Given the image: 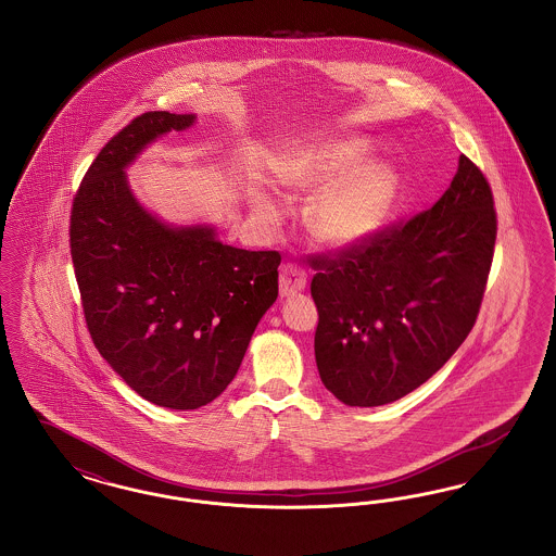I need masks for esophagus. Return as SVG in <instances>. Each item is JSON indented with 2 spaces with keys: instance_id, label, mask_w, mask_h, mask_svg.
<instances>
[{
  "instance_id": "34e87169",
  "label": "esophagus",
  "mask_w": 556,
  "mask_h": 556,
  "mask_svg": "<svg viewBox=\"0 0 556 556\" xmlns=\"http://www.w3.org/2000/svg\"><path fill=\"white\" fill-rule=\"evenodd\" d=\"M307 287V271L299 264H285L280 269V294L294 296Z\"/></svg>"
}]
</instances>
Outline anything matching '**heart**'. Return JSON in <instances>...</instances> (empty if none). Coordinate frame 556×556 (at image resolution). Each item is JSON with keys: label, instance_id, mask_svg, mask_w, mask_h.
<instances>
[{"label": "heart", "instance_id": "heart-1", "mask_svg": "<svg viewBox=\"0 0 556 556\" xmlns=\"http://www.w3.org/2000/svg\"><path fill=\"white\" fill-rule=\"evenodd\" d=\"M369 150L363 138L326 140L296 152L280 175L290 195H315L330 187L311 206L308 228L331 248L361 243L393 202L397 175L386 163H365ZM253 206L264 220H280L282 210L268 195H257Z\"/></svg>", "mask_w": 556, "mask_h": 556}]
</instances>
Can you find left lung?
<instances>
[{
  "mask_svg": "<svg viewBox=\"0 0 556 556\" xmlns=\"http://www.w3.org/2000/svg\"><path fill=\"white\" fill-rule=\"evenodd\" d=\"M496 239L493 191L468 156L432 207L342 249L311 255L319 377L346 406L404 397L472 331Z\"/></svg>",
  "mask_w": 556,
  "mask_h": 556,
  "instance_id": "1",
  "label": "left lung"
}]
</instances>
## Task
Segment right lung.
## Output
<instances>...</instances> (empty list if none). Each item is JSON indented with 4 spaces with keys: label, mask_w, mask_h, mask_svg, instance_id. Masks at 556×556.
<instances>
[{
    "label": "right lung",
    "mask_w": 556,
    "mask_h": 556,
    "mask_svg": "<svg viewBox=\"0 0 556 556\" xmlns=\"http://www.w3.org/2000/svg\"><path fill=\"white\" fill-rule=\"evenodd\" d=\"M195 115L148 111L113 136L72 204L70 249L90 338L144 400L195 410L235 379L278 296V251L218 241L207 225L173 227L131 193L125 168Z\"/></svg>",
    "instance_id": "right-lung-1"
}]
</instances>
